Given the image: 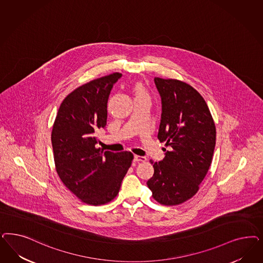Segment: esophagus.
Here are the masks:
<instances>
[{"label":"esophagus","mask_w":263,"mask_h":263,"mask_svg":"<svg viewBox=\"0 0 263 263\" xmlns=\"http://www.w3.org/2000/svg\"><path fill=\"white\" fill-rule=\"evenodd\" d=\"M146 158L145 157H142V156H135L134 157V161H136V162H139V161H146Z\"/></svg>","instance_id":"1"}]
</instances>
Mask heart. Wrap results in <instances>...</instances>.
<instances>
[{"label":"heart","mask_w":263,"mask_h":263,"mask_svg":"<svg viewBox=\"0 0 263 263\" xmlns=\"http://www.w3.org/2000/svg\"><path fill=\"white\" fill-rule=\"evenodd\" d=\"M135 93H136V96H144V95H147L146 92H145V89L143 88V86L140 84H137L136 86V89H135Z\"/></svg>","instance_id":"obj_1"}]
</instances>
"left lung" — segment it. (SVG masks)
<instances>
[{"label": "left lung", "instance_id": "left-lung-1", "mask_svg": "<svg viewBox=\"0 0 263 263\" xmlns=\"http://www.w3.org/2000/svg\"><path fill=\"white\" fill-rule=\"evenodd\" d=\"M161 96L158 138L165 142V156L153 164L147 181L153 197L163 205H178L197 193L212 162L216 127L201 95L176 79L155 77Z\"/></svg>", "mask_w": 263, "mask_h": 263}]
</instances>
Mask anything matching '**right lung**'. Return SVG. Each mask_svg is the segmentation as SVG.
Here are the masks:
<instances>
[{"label":"right lung","mask_w":263,"mask_h":263,"mask_svg":"<svg viewBox=\"0 0 263 263\" xmlns=\"http://www.w3.org/2000/svg\"><path fill=\"white\" fill-rule=\"evenodd\" d=\"M122 77L115 72L78 87L60 105L51 142L56 170L62 182L83 202L101 205L118 195L134 156L97 148L96 134L104 128L107 101L113 85Z\"/></svg>","instance_id":"1"}]
</instances>
